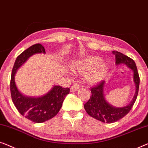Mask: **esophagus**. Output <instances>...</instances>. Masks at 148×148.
I'll use <instances>...</instances> for the list:
<instances>
[{"instance_id": "34e87169", "label": "esophagus", "mask_w": 148, "mask_h": 148, "mask_svg": "<svg viewBox=\"0 0 148 148\" xmlns=\"http://www.w3.org/2000/svg\"><path fill=\"white\" fill-rule=\"evenodd\" d=\"M78 89H79L78 85L74 84V85H72V86H71V88H70V92H76V91L78 90Z\"/></svg>"}]
</instances>
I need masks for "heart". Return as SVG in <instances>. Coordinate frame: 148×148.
Returning a JSON list of instances; mask_svg holds the SVG:
<instances>
[{
	"mask_svg": "<svg viewBox=\"0 0 148 148\" xmlns=\"http://www.w3.org/2000/svg\"><path fill=\"white\" fill-rule=\"evenodd\" d=\"M75 72L84 74L88 84H94L100 82L107 72L108 66L98 56H88L75 62L71 66Z\"/></svg>",
	"mask_w": 148,
	"mask_h": 148,
	"instance_id": "1",
	"label": "heart"
}]
</instances>
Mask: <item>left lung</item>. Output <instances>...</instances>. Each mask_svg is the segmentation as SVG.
<instances>
[{"instance_id":"left-lung-1","label":"left lung","mask_w":148,"mask_h":148,"mask_svg":"<svg viewBox=\"0 0 148 148\" xmlns=\"http://www.w3.org/2000/svg\"><path fill=\"white\" fill-rule=\"evenodd\" d=\"M115 55L116 65L124 64L132 70L134 72V82L136 85V92L133 99L128 105L124 107H116L108 103L105 99L104 87L105 81H103L97 86L91 89L90 99L84 105L85 111L89 115L103 123H111L119 121L127 114L132 109L136 101L139 91V76L137 72L136 63L128 56L118 51H113Z\"/></svg>"}]
</instances>
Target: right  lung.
Segmentation results:
<instances>
[{
	"instance_id": "add662e5",
	"label": "right lung",
	"mask_w": 148,
	"mask_h": 148,
	"mask_svg": "<svg viewBox=\"0 0 148 148\" xmlns=\"http://www.w3.org/2000/svg\"><path fill=\"white\" fill-rule=\"evenodd\" d=\"M36 53H45L44 47L39 43L33 45L16 58L12 70L10 85L12 102L18 111L27 119L40 123L57 115L66 96L69 94L70 88L54 85L48 92L39 97H27L18 90L14 80L16 72L31 56Z\"/></svg>"
}]
</instances>
